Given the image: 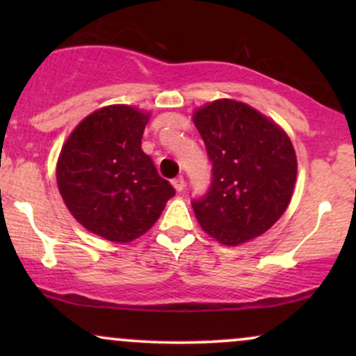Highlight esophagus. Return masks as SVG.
<instances>
[{
	"instance_id": "34e87169",
	"label": "esophagus",
	"mask_w": 356,
	"mask_h": 356,
	"mask_svg": "<svg viewBox=\"0 0 356 356\" xmlns=\"http://www.w3.org/2000/svg\"><path fill=\"white\" fill-rule=\"evenodd\" d=\"M172 186H174V189L177 191V192H182L184 191V187H186V181H184L182 175H181V177H175L174 179Z\"/></svg>"
}]
</instances>
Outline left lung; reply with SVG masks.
Returning a JSON list of instances; mask_svg holds the SVG:
<instances>
[{"label":"left lung","instance_id":"8db88e82","mask_svg":"<svg viewBox=\"0 0 356 356\" xmlns=\"http://www.w3.org/2000/svg\"><path fill=\"white\" fill-rule=\"evenodd\" d=\"M212 164L209 191L192 201L207 234L238 246L264 234L291 201L296 154L286 132L243 102L216 100L194 112Z\"/></svg>","mask_w":356,"mask_h":356}]
</instances>
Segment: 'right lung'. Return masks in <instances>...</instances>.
I'll return each mask as SVG.
<instances>
[{
	"label": "right lung",
	"mask_w": 356,
	"mask_h": 356,
	"mask_svg": "<svg viewBox=\"0 0 356 356\" xmlns=\"http://www.w3.org/2000/svg\"><path fill=\"white\" fill-rule=\"evenodd\" d=\"M149 118L129 105H110L85 117L61 147L56 182L68 211L113 243L145 234L175 194L142 150Z\"/></svg>",
	"instance_id": "1"
}]
</instances>
